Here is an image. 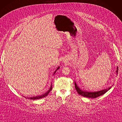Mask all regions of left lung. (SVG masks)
<instances>
[{"instance_id": "left-lung-1", "label": "left lung", "mask_w": 122, "mask_h": 122, "mask_svg": "<svg viewBox=\"0 0 122 122\" xmlns=\"http://www.w3.org/2000/svg\"><path fill=\"white\" fill-rule=\"evenodd\" d=\"M117 71H118V67H117V70L116 71L117 74ZM75 87L76 91H77L79 95H82L84 97H87V98H95L97 97H99L100 96L103 95L104 94L107 92L108 90H110V88H111V86H110L107 89L102 90V91H100L89 92L84 91H82V90H80L79 88V87L77 86L75 82Z\"/></svg>"}]
</instances>
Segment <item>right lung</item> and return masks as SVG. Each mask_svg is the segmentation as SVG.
Instances as JSON below:
<instances>
[{"label":"right lung","mask_w":122,"mask_h":122,"mask_svg":"<svg viewBox=\"0 0 122 122\" xmlns=\"http://www.w3.org/2000/svg\"><path fill=\"white\" fill-rule=\"evenodd\" d=\"M59 67H58L57 68V70H56V71H55L54 74H55L56 71H57L59 69ZM51 89H52V83H51V88H50V89L48 90V91L47 92H46L45 94H43V95H42L37 96H36V97H29V98H28V99H34H34H40V98H43V97H45V96H47V95L50 92H51Z\"/></svg>","instance_id":"obj_1"}]
</instances>
